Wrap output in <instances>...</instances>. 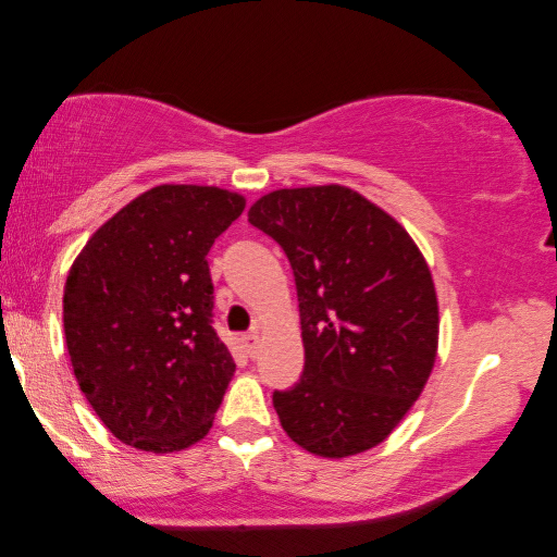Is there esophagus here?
Instances as JSON below:
<instances>
[{
  "label": "esophagus",
  "mask_w": 557,
  "mask_h": 557,
  "mask_svg": "<svg viewBox=\"0 0 557 557\" xmlns=\"http://www.w3.org/2000/svg\"><path fill=\"white\" fill-rule=\"evenodd\" d=\"M242 345H244L246 355H249V358H253V355H257V350H259V333L253 331V333L242 335Z\"/></svg>",
  "instance_id": "esophagus-1"
}]
</instances>
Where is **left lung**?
Here are the masks:
<instances>
[{
    "label": "left lung",
    "instance_id": "left-lung-1",
    "mask_svg": "<svg viewBox=\"0 0 557 557\" xmlns=\"http://www.w3.org/2000/svg\"><path fill=\"white\" fill-rule=\"evenodd\" d=\"M249 222L294 269L304 375L273 392L284 432L343 459L385 442L432 375L440 306L430 267L395 216L343 185L276 189Z\"/></svg>",
    "mask_w": 557,
    "mask_h": 557
}]
</instances>
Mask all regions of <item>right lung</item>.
I'll use <instances>...</instances> for the list:
<instances>
[{
  "label": "right lung",
  "instance_id": "obj_1",
  "mask_svg": "<svg viewBox=\"0 0 557 557\" xmlns=\"http://www.w3.org/2000/svg\"><path fill=\"white\" fill-rule=\"evenodd\" d=\"M244 207L230 189L158 185L73 261L63 288L73 375L123 444L170 454L212 430L236 364L212 327L207 253Z\"/></svg>",
  "mask_w": 557,
  "mask_h": 557
}]
</instances>
